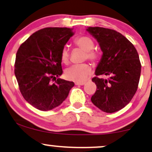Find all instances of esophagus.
<instances>
[{
    "instance_id": "1",
    "label": "esophagus",
    "mask_w": 152,
    "mask_h": 152,
    "mask_svg": "<svg viewBox=\"0 0 152 152\" xmlns=\"http://www.w3.org/2000/svg\"><path fill=\"white\" fill-rule=\"evenodd\" d=\"M86 82L85 81H77V82H75V84L77 85V86H83V84H85Z\"/></svg>"
}]
</instances>
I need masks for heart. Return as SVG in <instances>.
Returning <instances> with one entry per match:
<instances>
[{
  "mask_svg": "<svg viewBox=\"0 0 152 152\" xmlns=\"http://www.w3.org/2000/svg\"><path fill=\"white\" fill-rule=\"evenodd\" d=\"M74 44L78 48L86 51L85 59L95 62L99 58L98 51L94 50V42L91 38L88 36H80L76 37L74 41ZM69 49L67 46H64L61 52V60L63 64H68L69 62ZM92 73V68L88 64H82L73 65L66 69L65 76L70 81H82L85 80Z\"/></svg>",
  "mask_w": 152,
  "mask_h": 152,
  "instance_id": "heart-1",
  "label": "heart"
}]
</instances>
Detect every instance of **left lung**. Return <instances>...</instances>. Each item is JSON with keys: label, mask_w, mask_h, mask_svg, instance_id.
Listing matches in <instances>:
<instances>
[{"label": "left lung", "mask_w": 152, "mask_h": 152, "mask_svg": "<svg viewBox=\"0 0 152 152\" xmlns=\"http://www.w3.org/2000/svg\"><path fill=\"white\" fill-rule=\"evenodd\" d=\"M87 31L97 40L103 51L96 76L92 78L96 91L91 100L104 112H116L131 102L137 91L142 68L139 54L125 36L113 29L89 27ZM102 75L110 77L99 78Z\"/></svg>", "instance_id": "1"}]
</instances>
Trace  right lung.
I'll list each match as a JSON object with an SVG mask.
<instances>
[{
    "instance_id": "right-lung-1",
    "label": "right lung",
    "mask_w": 152,
    "mask_h": 152,
    "mask_svg": "<svg viewBox=\"0 0 152 152\" xmlns=\"http://www.w3.org/2000/svg\"><path fill=\"white\" fill-rule=\"evenodd\" d=\"M72 29L48 27L36 31L19 47L15 75L19 89L28 103L41 111L62 104L74 86L73 81L58 78L63 73L61 52L71 36Z\"/></svg>"
}]
</instances>
